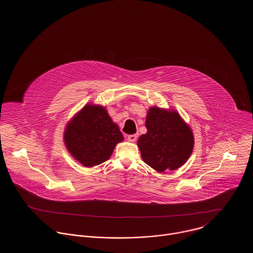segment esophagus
I'll return each instance as SVG.
<instances>
[{
    "mask_svg": "<svg viewBox=\"0 0 253 253\" xmlns=\"http://www.w3.org/2000/svg\"><path fill=\"white\" fill-rule=\"evenodd\" d=\"M136 138H137V134H129V135L127 136V139H128L129 141H131V142L135 141Z\"/></svg>",
    "mask_w": 253,
    "mask_h": 253,
    "instance_id": "obj_1",
    "label": "esophagus"
}]
</instances>
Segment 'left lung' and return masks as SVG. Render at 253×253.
<instances>
[{
    "label": "left lung",
    "instance_id": "obj_1",
    "mask_svg": "<svg viewBox=\"0 0 253 253\" xmlns=\"http://www.w3.org/2000/svg\"><path fill=\"white\" fill-rule=\"evenodd\" d=\"M145 126L147 132L137 141L146 164L159 172L180 168L193 153L191 127L174 111L151 107Z\"/></svg>",
    "mask_w": 253,
    "mask_h": 253
}]
</instances>
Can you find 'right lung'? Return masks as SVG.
I'll return each instance as SVG.
<instances>
[{
	"mask_svg": "<svg viewBox=\"0 0 253 253\" xmlns=\"http://www.w3.org/2000/svg\"><path fill=\"white\" fill-rule=\"evenodd\" d=\"M64 143L72 157L84 167H94L107 161L116 145L124 138L107 110L87 104L67 124Z\"/></svg>",
	"mask_w": 253,
	"mask_h": 253,
	"instance_id": "obj_1",
	"label": "right lung"
}]
</instances>
